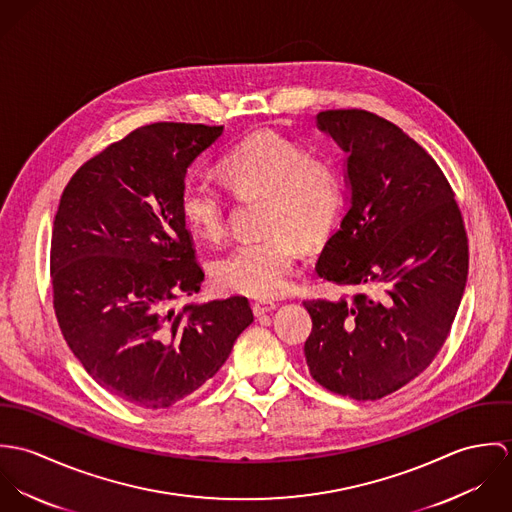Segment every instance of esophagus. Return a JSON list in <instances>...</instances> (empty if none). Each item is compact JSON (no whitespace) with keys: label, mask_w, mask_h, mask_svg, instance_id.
I'll return each mask as SVG.
<instances>
[{"label":"esophagus","mask_w":512,"mask_h":512,"mask_svg":"<svg viewBox=\"0 0 512 512\" xmlns=\"http://www.w3.org/2000/svg\"><path fill=\"white\" fill-rule=\"evenodd\" d=\"M276 309V303L274 301H268V299H258L252 303V311L254 315H264V313H270Z\"/></svg>","instance_id":"1"}]
</instances>
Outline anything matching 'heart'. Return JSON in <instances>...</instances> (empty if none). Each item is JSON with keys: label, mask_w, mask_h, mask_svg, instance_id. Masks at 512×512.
I'll list each match as a JSON object with an SVG mask.
<instances>
[{"label": "heart", "mask_w": 512, "mask_h": 512, "mask_svg": "<svg viewBox=\"0 0 512 512\" xmlns=\"http://www.w3.org/2000/svg\"><path fill=\"white\" fill-rule=\"evenodd\" d=\"M224 183L242 199H262L266 236L238 244L215 266L224 292L274 297L292 284L299 242L319 246L337 226L345 207V177L325 155L272 130L244 138L222 155ZM181 217L187 228L209 242L226 234V199L207 181H189L181 191Z\"/></svg>", "instance_id": "b5f03b06"}]
</instances>
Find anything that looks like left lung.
<instances>
[{
    "label": "left lung",
    "instance_id": "8db88e82",
    "mask_svg": "<svg viewBox=\"0 0 512 512\" xmlns=\"http://www.w3.org/2000/svg\"><path fill=\"white\" fill-rule=\"evenodd\" d=\"M317 124L347 151L353 195L315 270L357 293L303 301L305 361L323 388L380 400L441 351L467 284V232L438 163L396 124L359 108Z\"/></svg>",
    "mask_w": 512,
    "mask_h": 512
}]
</instances>
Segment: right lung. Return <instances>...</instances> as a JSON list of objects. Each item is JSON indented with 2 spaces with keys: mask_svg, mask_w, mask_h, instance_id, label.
Returning a JSON list of instances; mask_svg holds the SVG:
<instances>
[{
  "mask_svg": "<svg viewBox=\"0 0 512 512\" xmlns=\"http://www.w3.org/2000/svg\"><path fill=\"white\" fill-rule=\"evenodd\" d=\"M220 134L183 122L130 132L78 167L53 222L61 333L102 388L147 410L213 378L254 321L242 295L171 309L205 280L179 199L187 167Z\"/></svg>",
  "mask_w": 512,
  "mask_h": 512,
  "instance_id": "1",
  "label": "right lung"
}]
</instances>
